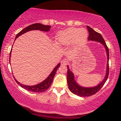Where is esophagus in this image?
<instances>
[{
    "mask_svg": "<svg viewBox=\"0 0 121 121\" xmlns=\"http://www.w3.org/2000/svg\"><path fill=\"white\" fill-rule=\"evenodd\" d=\"M61 64L62 65H66L68 64L67 60H66V59H64L63 60H62V61H61Z\"/></svg>",
    "mask_w": 121,
    "mask_h": 121,
    "instance_id": "1",
    "label": "esophagus"
}]
</instances>
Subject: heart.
Listing matches in <instances>:
<instances>
[{"instance_id": "b5f03b06", "label": "heart", "mask_w": 121, "mask_h": 121, "mask_svg": "<svg viewBox=\"0 0 121 121\" xmlns=\"http://www.w3.org/2000/svg\"><path fill=\"white\" fill-rule=\"evenodd\" d=\"M87 37L88 32L86 29L70 27L59 32L56 40L59 46H66L72 43L78 46L85 42Z\"/></svg>"}]
</instances>
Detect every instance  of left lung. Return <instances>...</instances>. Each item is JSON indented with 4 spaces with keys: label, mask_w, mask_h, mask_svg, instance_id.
Here are the masks:
<instances>
[{
    "label": "left lung",
    "mask_w": 121,
    "mask_h": 121,
    "mask_svg": "<svg viewBox=\"0 0 121 121\" xmlns=\"http://www.w3.org/2000/svg\"><path fill=\"white\" fill-rule=\"evenodd\" d=\"M87 29H88L89 32V37L88 38V40L89 41H94L100 43L104 46L105 49L106 50V53L107 55V65L106 69V74L105 75L104 78L103 79L100 83L97 85V86L91 87H85L79 85L77 83L74 78V75L72 71L69 69V66H67L68 68V73H67V82L68 84V86L69 89L70 91L75 95H77L78 96L81 97H89L91 95H93L98 91L101 89L102 86L104 85V83H106L108 78L109 72V49L108 48L105 42L104 39L102 37V35L99 34V33L95 31L91 27L88 26H87Z\"/></svg>",
    "instance_id": "left-lung-1"
}]
</instances>
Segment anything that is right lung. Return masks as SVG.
<instances>
[{
	"instance_id": "1",
	"label": "right lung",
	"mask_w": 121,
	"mask_h": 121,
	"mask_svg": "<svg viewBox=\"0 0 121 121\" xmlns=\"http://www.w3.org/2000/svg\"><path fill=\"white\" fill-rule=\"evenodd\" d=\"M51 27V26L50 25H43L42 24L38 23H34L29 25L24 29H23L22 30H21L17 35H16V37H15V39H16L17 37H19L20 36L22 35V34H24V33H26L27 32L30 31V30H42V31L43 32H48L50 30V29ZM15 41V40H14ZM11 50L10 51V56H9V62L10 63V57H11ZM60 65V63H59L57 65H56V67L53 69V70L51 72V73L49 75V76L46 78L44 81H43L41 83L38 84L37 85H35L33 86H27L25 85L22 84L20 83V82H18L15 78L13 76V78L15 79V82H17V84L21 86L22 88H23L25 89H26L27 91H30L32 92H43L45 91H46L49 87L51 85V83H52V81L54 76H55V74L56 73V70L59 68V66Z\"/></svg>"
}]
</instances>
